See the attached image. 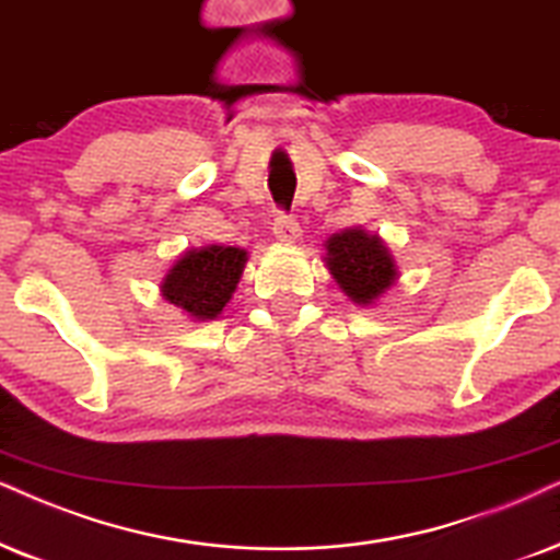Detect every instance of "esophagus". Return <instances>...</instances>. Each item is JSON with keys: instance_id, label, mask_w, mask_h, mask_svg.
<instances>
[{"instance_id": "1", "label": "esophagus", "mask_w": 560, "mask_h": 560, "mask_svg": "<svg viewBox=\"0 0 560 560\" xmlns=\"http://www.w3.org/2000/svg\"><path fill=\"white\" fill-rule=\"evenodd\" d=\"M273 235L279 237L281 243H294V240H300L302 228L292 214H284V211H279V214H276V219H273Z\"/></svg>"}]
</instances>
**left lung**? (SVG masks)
Masks as SVG:
<instances>
[{"label": "left lung", "instance_id": "obj_1", "mask_svg": "<svg viewBox=\"0 0 560 560\" xmlns=\"http://www.w3.org/2000/svg\"><path fill=\"white\" fill-rule=\"evenodd\" d=\"M328 268L353 302L366 304L395 281V264L380 237L364 230H346L328 240Z\"/></svg>", "mask_w": 560, "mask_h": 560}]
</instances>
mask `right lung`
<instances>
[{
    "label": "right lung",
    "mask_w": 560,
    "mask_h": 560,
    "mask_svg": "<svg viewBox=\"0 0 560 560\" xmlns=\"http://www.w3.org/2000/svg\"><path fill=\"white\" fill-rule=\"evenodd\" d=\"M245 260V250L240 247L211 245L203 250H190L170 268L162 281V294L198 320H211L230 302Z\"/></svg>",
    "instance_id": "add662e5"
}]
</instances>
